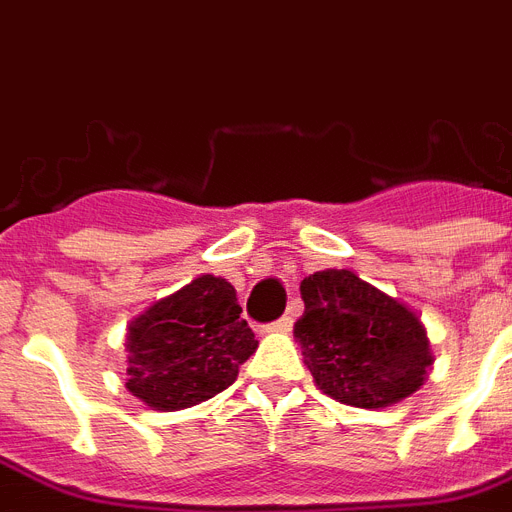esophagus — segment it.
Segmentation results:
<instances>
[{"instance_id":"1","label":"esophagus","mask_w":512,"mask_h":512,"mask_svg":"<svg viewBox=\"0 0 512 512\" xmlns=\"http://www.w3.org/2000/svg\"><path fill=\"white\" fill-rule=\"evenodd\" d=\"M292 324H295V319H292V313H287V316H281L279 321H273L271 332H289Z\"/></svg>"}]
</instances>
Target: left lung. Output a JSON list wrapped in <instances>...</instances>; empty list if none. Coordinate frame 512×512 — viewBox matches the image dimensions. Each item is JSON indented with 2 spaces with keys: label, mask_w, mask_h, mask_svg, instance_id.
<instances>
[{
  "label": "left lung",
  "mask_w": 512,
  "mask_h": 512,
  "mask_svg": "<svg viewBox=\"0 0 512 512\" xmlns=\"http://www.w3.org/2000/svg\"><path fill=\"white\" fill-rule=\"evenodd\" d=\"M300 295L295 337L319 390L358 409H385L420 390L433 353L412 308L345 268L311 273Z\"/></svg>",
  "instance_id": "1"
}]
</instances>
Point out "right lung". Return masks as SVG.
<instances>
[{"label": "right lung", "mask_w": 512, "mask_h": 512, "mask_svg": "<svg viewBox=\"0 0 512 512\" xmlns=\"http://www.w3.org/2000/svg\"><path fill=\"white\" fill-rule=\"evenodd\" d=\"M231 281L204 273L127 327V390L156 412L217 396L257 350Z\"/></svg>", "instance_id": "1"}]
</instances>
